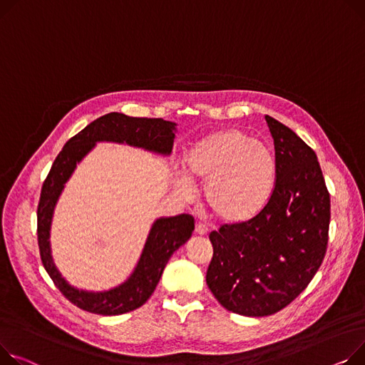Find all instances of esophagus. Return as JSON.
<instances>
[{"label": "esophagus", "mask_w": 365, "mask_h": 365, "mask_svg": "<svg viewBox=\"0 0 365 365\" xmlns=\"http://www.w3.org/2000/svg\"><path fill=\"white\" fill-rule=\"evenodd\" d=\"M207 232H208V229L204 223H197L195 225V233L197 235H207Z\"/></svg>", "instance_id": "34e87169"}]
</instances>
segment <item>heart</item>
<instances>
[{
    "mask_svg": "<svg viewBox=\"0 0 365 365\" xmlns=\"http://www.w3.org/2000/svg\"><path fill=\"white\" fill-rule=\"evenodd\" d=\"M186 176L204 185L208 211L223 223H244L269 204L277 180L274 155L262 143L236 129L211 133L193 145L186 157ZM178 189L190 195L182 178Z\"/></svg>",
    "mask_w": 365,
    "mask_h": 365,
    "instance_id": "heart-1",
    "label": "heart"
}]
</instances>
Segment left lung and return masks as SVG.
I'll return each mask as SVG.
<instances>
[{
    "instance_id": "obj_1",
    "label": "left lung",
    "mask_w": 365,
    "mask_h": 365,
    "mask_svg": "<svg viewBox=\"0 0 365 365\" xmlns=\"http://www.w3.org/2000/svg\"><path fill=\"white\" fill-rule=\"evenodd\" d=\"M277 180L265 208L210 233L207 284L226 309L264 317L295 301L320 269L329 242L330 195L317 155L287 126L265 115Z\"/></svg>"
}]
</instances>
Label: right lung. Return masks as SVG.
<instances>
[{
	"mask_svg": "<svg viewBox=\"0 0 365 365\" xmlns=\"http://www.w3.org/2000/svg\"><path fill=\"white\" fill-rule=\"evenodd\" d=\"M175 126L172 121L163 118L129 117L121 113L106 114L66 142L43 180L36 211L41 259L60 292L81 309L103 315H118L142 307L155 290L170 257L190 237L195 222L190 214L160 218L154 223L136 269L126 283L107 292H85L71 287L60 276L53 262L48 240L53 211L64 183L76 164L93 148L95 142H126L133 147L170 154L173 148Z\"/></svg>",
	"mask_w": 365,
	"mask_h": 365,
	"instance_id": "1",
	"label": "right lung"
}]
</instances>
